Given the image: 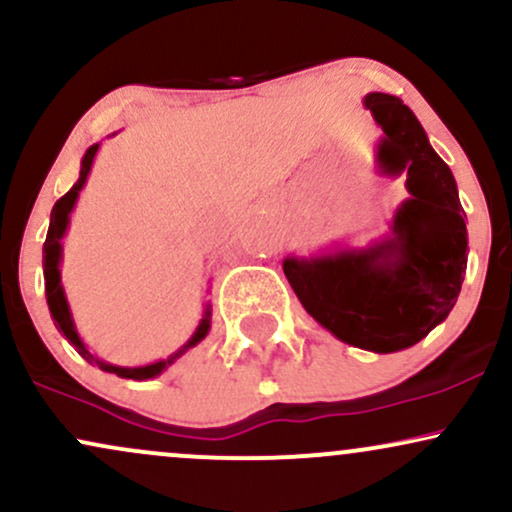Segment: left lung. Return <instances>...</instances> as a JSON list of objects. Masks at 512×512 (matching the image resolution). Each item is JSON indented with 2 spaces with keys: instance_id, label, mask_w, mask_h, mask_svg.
<instances>
[{
  "instance_id": "left-lung-1",
  "label": "left lung",
  "mask_w": 512,
  "mask_h": 512,
  "mask_svg": "<svg viewBox=\"0 0 512 512\" xmlns=\"http://www.w3.org/2000/svg\"><path fill=\"white\" fill-rule=\"evenodd\" d=\"M363 105L383 129L378 168L392 178L407 175L409 197L385 238L368 248L289 255L284 274L327 332L358 349L392 354L419 344L455 308L467 269V216L452 170L407 105L378 91Z\"/></svg>"
}]
</instances>
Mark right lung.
Returning a JSON list of instances; mask_svg holds the SVG:
<instances>
[{"mask_svg": "<svg viewBox=\"0 0 512 512\" xmlns=\"http://www.w3.org/2000/svg\"><path fill=\"white\" fill-rule=\"evenodd\" d=\"M98 149H101V144L88 146L84 158H81L79 180H76L72 190H69L64 197L57 199L55 207H52L48 238H45V245H43L45 296H48V308H50L52 320H55L57 330H60V332L64 334V337H67V342L72 344L74 349L79 351V354L84 356L88 363H96V366L101 368V370H105V373H115V375H120V378H129V380H151V378H156V375H161L163 370H166V368L170 366V363H175V358H180L182 354H185L187 349H192V346H197L199 342H202L204 337H207L209 327H211V305H207V308H204V317H202V320H199L195 334H192V337L187 339V344L182 346V349L175 351L173 356L163 358V361L149 363V366H137V368L113 366V363L101 361V358L93 356L91 351L86 349L84 339H81L79 332H76V325H74L72 310H69L67 296H64L60 264H62V238H64V233H67V228H69V214H72L74 207H76V199H79V192L84 190L86 178H88V173H91L93 158H96Z\"/></svg>", "mask_w": 512, "mask_h": 512, "instance_id": "obj_1", "label": "right lung"}]
</instances>
